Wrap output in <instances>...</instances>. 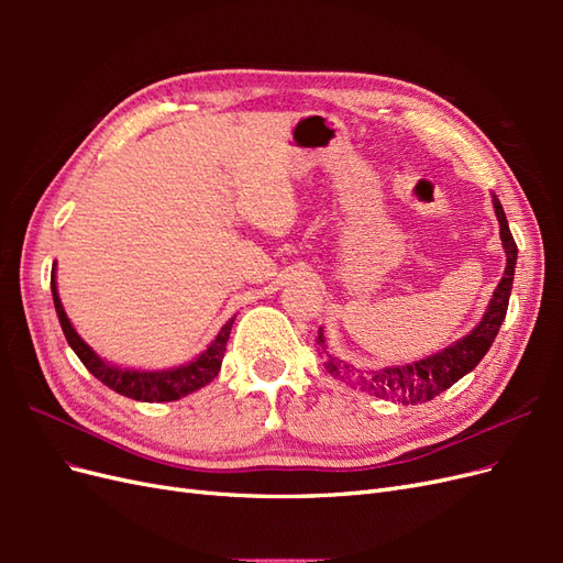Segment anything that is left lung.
<instances>
[{"instance_id":"obj_1","label":"left lung","mask_w":563,"mask_h":563,"mask_svg":"<svg viewBox=\"0 0 563 563\" xmlns=\"http://www.w3.org/2000/svg\"><path fill=\"white\" fill-rule=\"evenodd\" d=\"M493 207H496V216L500 223V240L507 253V267L496 288V294L490 298L484 319L479 321V327L463 340H457V343H453L451 347H446L444 352L428 356V360H420L416 364H406V366L378 368V371H360L335 360V356L329 354L327 343H323V333L319 331L314 347L331 376L352 385H360L364 391H368V395L378 399L408 406V404H424L434 399L484 360V354L493 345V340H496L505 321L509 291H512V282H515V265H517V242L512 232H509L503 203L496 197H493Z\"/></svg>"}]
</instances>
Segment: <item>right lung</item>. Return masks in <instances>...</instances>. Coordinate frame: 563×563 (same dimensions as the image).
Segmentation results:
<instances>
[{
    "mask_svg": "<svg viewBox=\"0 0 563 563\" xmlns=\"http://www.w3.org/2000/svg\"><path fill=\"white\" fill-rule=\"evenodd\" d=\"M51 294H54V305H56V312H58V319H60V327H63L67 343H70V347L75 350V354L79 356L81 364L87 366L100 383L108 385L110 389H114L117 395H124V397L135 399V401H176L185 395H190V391H195L203 385H209L218 376L220 364H223L234 317L225 323L223 329H220V333L216 335V340L209 345V350L199 354L197 360L190 362V364H185L180 368H172V371H150V373L147 371H124V368L106 364L77 335L70 319H67V314L63 310L54 279H51Z\"/></svg>",
    "mask_w": 563,
    "mask_h": 563,
    "instance_id": "1",
    "label": "right lung"
}]
</instances>
